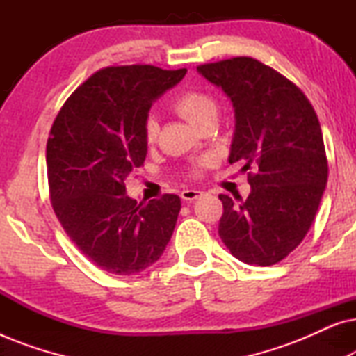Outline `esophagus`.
<instances>
[{
    "label": "esophagus",
    "instance_id": "obj_1",
    "mask_svg": "<svg viewBox=\"0 0 356 356\" xmlns=\"http://www.w3.org/2000/svg\"><path fill=\"white\" fill-rule=\"evenodd\" d=\"M202 191H197V189H184V191L181 193V199L183 201H188V202H193L196 201V199H199L202 196Z\"/></svg>",
    "mask_w": 356,
    "mask_h": 356
}]
</instances>
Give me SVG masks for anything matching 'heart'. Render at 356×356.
<instances>
[{
  "mask_svg": "<svg viewBox=\"0 0 356 356\" xmlns=\"http://www.w3.org/2000/svg\"><path fill=\"white\" fill-rule=\"evenodd\" d=\"M173 108L178 115H181L188 123H191L196 128L201 126L209 120H217L218 106L217 102L212 95L202 90H186L179 94L173 102ZM144 138L147 144H154L159 138V123L157 120L150 118L145 120L144 124ZM207 160H202L199 167H204Z\"/></svg>",
  "mask_w": 356,
  "mask_h": 356,
  "instance_id": "b5f03b06",
  "label": "heart"
}]
</instances>
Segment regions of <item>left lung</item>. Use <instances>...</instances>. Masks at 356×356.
<instances>
[{"mask_svg":"<svg viewBox=\"0 0 356 356\" xmlns=\"http://www.w3.org/2000/svg\"><path fill=\"white\" fill-rule=\"evenodd\" d=\"M235 111L228 162H246L251 193L236 204L220 194L218 235L236 259L272 266L303 241L327 184L321 124L306 95L254 58L197 66Z\"/></svg>","mask_w":356,"mask_h":356,"instance_id":"obj_1","label":"left lung"}]
</instances>
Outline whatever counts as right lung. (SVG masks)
Segmentation results:
<instances>
[{"instance_id": "1", "label": "right lung", "mask_w": 356, "mask_h": 356, "mask_svg": "<svg viewBox=\"0 0 356 356\" xmlns=\"http://www.w3.org/2000/svg\"><path fill=\"white\" fill-rule=\"evenodd\" d=\"M186 70L111 66L90 76L58 113L47 143L51 206L71 241L102 270L138 274L160 259L181 209L177 194L147 204L124 179L144 163V124Z\"/></svg>"}]
</instances>
